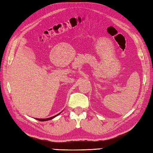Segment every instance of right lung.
Here are the masks:
<instances>
[{
  "label": "right lung",
  "instance_id": "obj_1",
  "mask_svg": "<svg viewBox=\"0 0 153 153\" xmlns=\"http://www.w3.org/2000/svg\"><path fill=\"white\" fill-rule=\"evenodd\" d=\"M61 113V112H60ZM60 113H59L58 114H57V115H56V116H53V117H48V118H45V119H39V118H35L36 120H39V121H41V122H45V121H48V120H52V119H53V118H54L55 117H56L57 116H58L59 114H60Z\"/></svg>",
  "mask_w": 153,
  "mask_h": 153
}]
</instances>
